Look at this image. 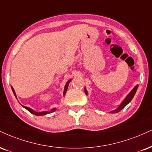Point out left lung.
Here are the masks:
<instances>
[{"label":"left lung","instance_id":"8db88e82","mask_svg":"<svg viewBox=\"0 0 152 152\" xmlns=\"http://www.w3.org/2000/svg\"><path fill=\"white\" fill-rule=\"evenodd\" d=\"M137 88H138V85L135 86L134 88H133L132 90V91H130V93H129V94L128 95H127V97H126V98H125V100H124L122 102V103L120 104V105H119V107H118V108L115 110L111 111L110 113H117L120 112V111L122 109H123L124 107H125V106L127 105V104H128V103H129V102L131 101L133 97H134V96L135 93H136L137 90ZM85 94H86V95H88V92H87V91L86 90V88H85Z\"/></svg>","mask_w":152,"mask_h":152}]
</instances>
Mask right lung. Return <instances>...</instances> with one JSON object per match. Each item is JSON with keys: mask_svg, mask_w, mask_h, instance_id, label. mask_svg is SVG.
Masks as SVG:
<instances>
[{"mask_svg": "<svg viewBox=\"0 0 152 152\" xmlns=\"http://www.w3.org/2000/svg\"><path fill=\"white\" fill-rule=\"evenodd\" d=\"M71 80V79L69 80V81H67V83H66V85H65V87H64V96L65 94H66V91H67V88H68V86H69V83H70ZM11 88H12V92H13V94H14V95H15V96L16 97V94H15V90H14V88H12V86H11ZM16 98H17V97H16ZM22 106H23V107H24V108H25V109H26V110H28L29 112H30V113H32V114H33V115H37V116L45 115L49 114V113H52V112H54V111H55V110H56V108H53L52 110H51V112H49V111H43V112L37 113V112H35V111H34L33 110H32V109H31V108H30V107H26V106H24V105H22Z\"/></svg>", "mask_w": 152, "mask_h": 152, "instance_id": "obj_1", "label": "right lung"}]
</instances>
